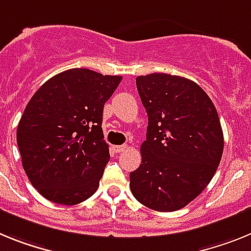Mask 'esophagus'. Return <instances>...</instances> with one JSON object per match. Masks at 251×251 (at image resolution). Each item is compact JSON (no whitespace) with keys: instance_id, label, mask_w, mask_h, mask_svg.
I'll use <instances>...</instances> for the list:
<instances>
[{"instance_id":"34e87169","label":"esophagus","mask_w":251,"mask_h":251,"mask_svg":"<svg viewBox=\"0 0 251 251\" xmlns=\"http://www.w3.org/2000/svg\"><path fill=\"white\" fill-rule=\"evenodd\" d=\"M126 145H119V147H113V150H115V151L116 152H123V151H125V149H126Z\"/></svg>"}]
</instances>
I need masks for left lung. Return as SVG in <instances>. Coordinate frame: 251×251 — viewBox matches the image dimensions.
Instances as JSON below:
<instances>
[{"label": "left lung", "mask_w": 251, "mask_h": 251, "mask_svg": "<svg viewBox=\"0 0 251 251\" xmlns=\"http://www.w3.org/2000/svg\"><path fill=\"white\" fill-rule=\"evenodd\" d=\"M136 87L149 121L130 189L151 210H180L206 188L221 160L224 134L216 107L197 83L178 75H140Z\"/></svg>", "instance_id": "left-lung-1"}]
</instances>
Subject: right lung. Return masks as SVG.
Masks as SVG:
<instances>
[{"instance_id": "1", "label": "right lung", "mask_w": 251, "mask_h": 251, "mask_svg": "<svg viewBox=\"0 0 251 251\" xmlns=\"http://www.w3.org/2000/svg\"><path fill=\"white\" fill-rule=\"evenodd\" d=\"M121 79L69 69L48 79L26 104L17 145L24 171L43 197L73 206L97 191L110 159L103 106Z\"/></svg>"}]
</instances>
